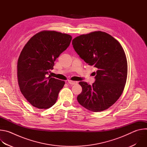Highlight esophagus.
Instances as JSON below:
<instances>
[{"instance_id": "34e87169", "label": "esophagus", "mask_w": 147, "mask_h": 147, "mask_svg": "<svg viewBox=\"0 0 147 147\" xmlns=\"http://www.w3.org/2000/svg\"><path fill=\"white\" fill-rule=\"evenodd\" d=\"M68 83L70 85H75V84H77L78 83L77 81H71V80H69L68 81Z\"/></svg>"}]
</instances>
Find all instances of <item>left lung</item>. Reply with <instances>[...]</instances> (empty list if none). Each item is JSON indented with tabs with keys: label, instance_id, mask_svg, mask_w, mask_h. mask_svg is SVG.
I'll return each instance as SVG.
<instances>
[{
	"label": "left lung",
	"instance_id": "8db88e82",
	"mask_svg": "<svg viewBox=\"0 0 147 147\" xmlns=\"http://www.w3.org/2000/svg\"><path fill=\"white\" fill-rule=\"evenodd\" d=\"M74 51L88 65L97 69L91 86L81 81L77 96L81 106L94 112L108 109L121 96L126 82L127 62L123 48L111 35L95 31L72 40Z\"/></svg>",
	"mask_w": 147,
	"mask_h": 147
}]
</instances>
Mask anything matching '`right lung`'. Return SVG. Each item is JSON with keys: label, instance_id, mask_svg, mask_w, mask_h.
<instances>
[{"label": "right lung", "instance_id": "1", "mask_svg": "<svg viewBox=\"0 0 147 147\" xmlns=\"http://www.w3.org/2000/svg\"><path fill=\"white\" fill-rule=\"evenodd\" d=\"M71 39L66 34L41 31L28 41L21 52L17 63L18 85L24 96L34 107L48 109L56 103L65 82L48 75Z\"/></svg>", "mask_w": 147, "mask_h": 147}]
</instances>
